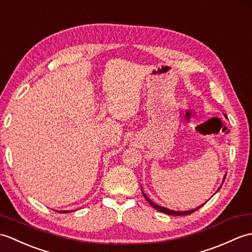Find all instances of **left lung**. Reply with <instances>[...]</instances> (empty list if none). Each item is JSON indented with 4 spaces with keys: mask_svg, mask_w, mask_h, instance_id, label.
<instances>
[{
    "mask_svg": "<svg viewBox=\"0 0 252 252\" xmlns=\"http://www.w3.org/2000/svg\"><path fill=\"white\" fill-rule=\"evenodd\" d=\"M224 116L226 117V115H224ZM225 176H226V175H224V177H223V180H222V184H221V186L223 185V183H224ZM221 186L219 187V189H218V190H220ZM140 190H142V193H143L144 197L146 198V200H147V202L150 204L151 206H153L155 209L159 210V212H161V213H164V214H167V215H173V216H187V215H190V214H192V213H194L195 210H197L198 208H200V207H202V206H203V205H201V206H198V207H196V208H194V209H191V210H185V212H177V210H171V209H168V208H165V207L159 206V205H158V204L154 203L153 201L150 200V198H149L147 195L145 194V193H144V191H143V189H142V188H140Z\"/></svg>",
    "mask_w": 252,
    "mask_h": 252,
    "instance_id": "8db88e82",
    "label": "left lung"
}]
</instances>
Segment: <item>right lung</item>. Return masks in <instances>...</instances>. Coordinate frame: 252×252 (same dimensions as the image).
Returning <instances> with one entry per match:
<instances>
[{
  "label": "right lung",
  "instance_id": "1",
  "mask_svg": "<svg viewBox=\"0 0 252 252\" xmlns=\"http://www.w3.org/2000/svg\"><path fill=\"white\" fill-rule=\"evenodd\" d=\"M58 212L63 213V214H66V213H68V210H58Z\"/></svg>",
  "mask_w": 252,
  "mask_h": 252
}]
</instances>
